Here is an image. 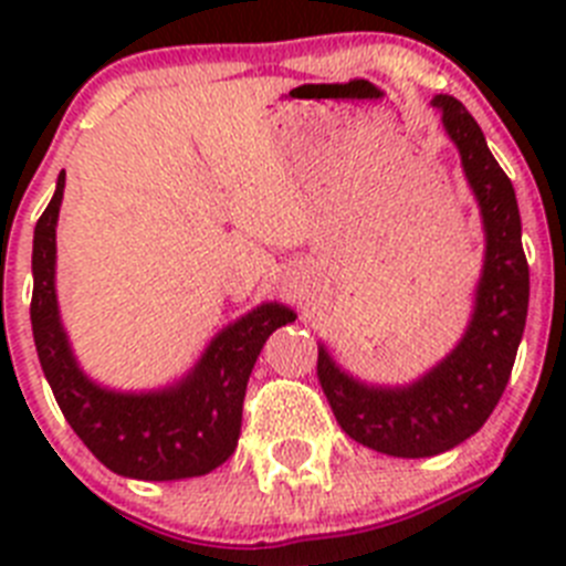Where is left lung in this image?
Masks as SVG:
<instances>
[{"instance_id": "obj_1", "label": "left lung", "mask_w": 566, "mask_h": 566, "mask_svg": "<svg viewBox=\"0 0 566 566\" xmlns=\"http://www.w3.org/2000/svg\"><path fill=\"white\" fill-rule=\"evenodd\" d=\"M444 133L462 155L484 223V266L468 332L448 357L411 385H365L319 345L317 377L334 417L354 442L388 457L451 451L482 428L507 388L524 334L530 269L513 184L488 149L476 118L453 96H433Z\"/></svg>"}]
</instances>
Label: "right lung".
Returning <instances> with one entry per match:
<instances>
[{
	"label": "right lung",
	"mask_w": 566,
	"mask_h": 566,
	"mask_svg": "<svg viewBox=\"0 0 566 566\" xmlns=\"http://www.w3.org/2000/svg\"><path fill=\"white\" fill-rule=\"evenodd\" d=\"M64 172L33 232V300L30 323L39 363L53 397L76 437L113 473L144 482L203 476L238 448L243 397L258 354L274 328L294 312L263 303L223 328L181 382L147 394H122L96 385L78 368L59 319L56 221Z\"/></svg>",
	"instance_id": "add662e5"
}]
</instances>
